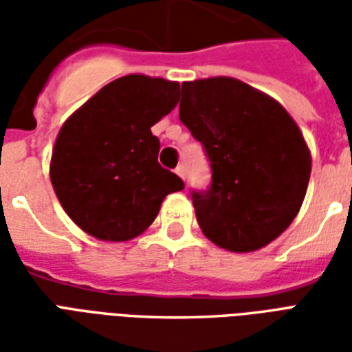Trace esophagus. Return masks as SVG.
I'll list each match as a JSON object with an SVG mask.
<instances>
[{
	"label": "esophagus",
	"instance_id": "esophagus-1",
	"mask_svg": "<svg viewBox=\"0 0 352 352\" xmlns=\"http://www.w3.org/2000/svg\"><path fill=\"white\" fill-rule=\"evenodd\" d=\"M175 173H177V175H179V177H181V179H184V166H177Z\"/></svg>",
	"mask_w": 352,
	"mask_h": 352
}]
</instances>
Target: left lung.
<instances>
[{
	"label": "left lung",
	"mask_w": 352,
	"mask_h": 352,
	"mask_svg": "<svg viewBox=\"0 0 352 352\" xmlns=\"http://www.w3.org/2000/svg\"><path fill=\"white\" fill-rule=\"evenodd\" d=\"M179 118L206 146L211 186L192 192L207 239L258 251L292 224L307 192L311 153L287 109L232 77L183 82Z\"/></svg>",
	"instance_id": "8db88e82"
}]
</instances>
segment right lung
<instances>
[{"instance_id": "right-lung-1", "label": "right lung", "mask_w": 352, "mask_h": 352, "mask_svg": "<svg viewBox=\"0 0 352 352\" xmlns=\"http://www.w3.org/2000/svg\"><path fill=\"white\" fill-rule=\"evenodd\" d=\"M179 82L131 73L109 82L58 131L50 183L64 211L101 241H130L184 183L158 164L154 124L175 109Z\"/></svg>"}]
</instances>
